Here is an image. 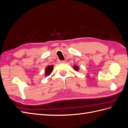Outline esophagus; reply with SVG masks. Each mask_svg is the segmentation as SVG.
Listing matches in <instances>:
<instances>
[{
  "instance_id": "esophagus-1",
  "label": "esophagus",
  "mask_w": 128,
  "mask_h": 128,
  "mask_svg": "<svg viewBox=\"0 0 128 128\" xmlns=\"http://www.w3.org/2000/svg\"><path fill=\"white\" fill-rule=\"evenodd\" d=\"M58 64L64 63V61H61V60H58Z\"/></svg>"
}]
</instances>
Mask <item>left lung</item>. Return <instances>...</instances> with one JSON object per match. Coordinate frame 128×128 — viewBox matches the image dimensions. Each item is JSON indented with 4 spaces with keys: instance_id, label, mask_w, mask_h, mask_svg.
Instances as JSON below:
<instances>
[{
    "instance_id": "8db88e82",
    "label": "left lung",
    "mask_w": 128,
    "mask_h": 128,
    "mask_svg": "<svg viewBox=\"0 0 128 128\" xmlns=\"http://www.w3.org/2000/svg\"><path fill=\"white\" fill-rule=\"evenodd\" d=\"M73 68H74V70H76V71H78V70H79V67L77 66H73Z\"/></svg>"
}]
</instances>
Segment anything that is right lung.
<instances>
[{
    "instance_id": "right-lung-1",
    "label": "right lung",
    "mask_w": 128,
    "mask_h": 128,
    "mask_svg": "<svg viewBox=\"0 0 128 128\" xmlns=\"http://www.w3.org/2000/svg\"><path fill=\"white\" fill-rule=\"evenodd\" d=\"M53 67L54 66L52 65H50V66L46 67V68L45 70V76H49L50 74L52 73V70H53Z\"/></svg>"
}]
</instances>
